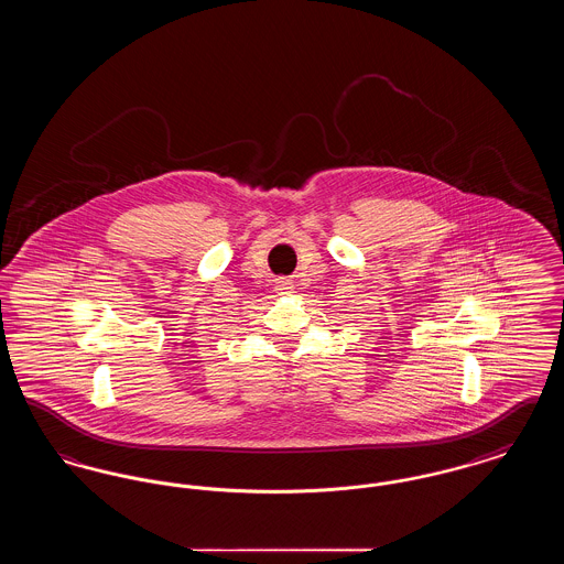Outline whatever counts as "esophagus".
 Here are the masks:
<instances>
[{
  "label": "esophagus",
  "mask_w": 564,
  "mask_h": 564,
  "mask_svg": "<svg viewBox=\"0 0 564 564\" xmlns=\"http://www.w3.org/2000/svg\"><path fill=\"white\" fill-rule=\"evenodd\" d=\"M276 290H279L281 294H292V290H294V283H292V279H288V276H281V279H276Z\"/></svg>",
  "instance_id": "obj_1"
}]
</instances>
